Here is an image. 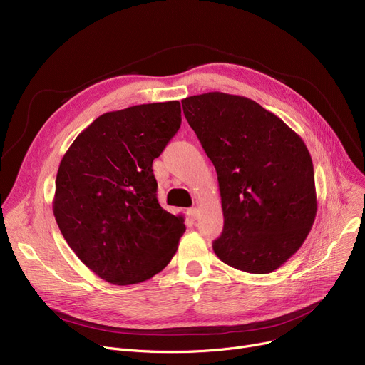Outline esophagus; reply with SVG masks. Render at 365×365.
<instances>
[{"label":"esophagus","mask_w":365,"mask_h":365,"mask_svg":"<svg viewBox=\"0 0 365 365\" xmlns=\"http://www.w3.org/2000/svg\"><path fill=\"white\" fill-rule=\"evenodd\" d=\"M187 215L191 216V219H194V220H195V219L198 217V215H200V210H198L197 207H192V209H189V210H187Z\"/></svg>","instance_id":"esophagus-1"}]
</instances>
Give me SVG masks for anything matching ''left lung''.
Returning <instances> with one entry per match:
<instances>
[{
  "label": "left lung",
  "mask_w": 365,
  "mask_h": 365,
  "mask_svg": "<svg viewBox=\"0 0 365 365\" xmlns=\"http://www.w3.org/2000/svg\"><path fill=\"white\" fill-rule=\"evenodd\" d=\"M213 163L224 230L217 258L246 273H272L306 240L314 222L310 153L298 134L253 100L209 92L182 100Z\"/></svg>",
  "instance_id": "left-lung-1"
}]
</instances>
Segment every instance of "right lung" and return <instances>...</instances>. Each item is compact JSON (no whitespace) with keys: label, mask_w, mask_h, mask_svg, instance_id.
Segmentation results:
<instances>
[{"label":"right lung","mask_w":365,"mask_h":365,"mask_svg":"<svg viewBox=\"0 0 365 365\" xmlns=\"http://www.w3.org/2000/svg\"><path fill=\"white\" fill-rule=\"evenodd\" d=\"M180 113L179 101L104 113L59 164L56 224L78 259L108 283L145 282L178 250L185 220L158 202L152 163L179 131Z\"/></svg>","instance_id":"right-lung-1"}]
</instances>
